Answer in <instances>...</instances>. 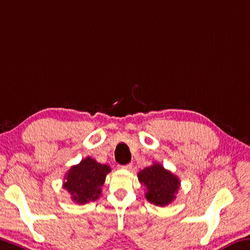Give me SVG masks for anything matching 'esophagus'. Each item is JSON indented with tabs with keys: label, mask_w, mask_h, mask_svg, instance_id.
Returning <instances> with one entry per match:
<instances>
[{
	"label": "esophagus",
	"mask_w": 250,
	"mask_h": 250,
	"mask_svg": "<svg viewBox=\"0 0 250 250\" xmlns=\"http://www.w3.org/2000/svg\"><path fill=\"white\" fill-rule=\"evenodd\" d=\"M132 166L131 165H125V166H120V169H125V170H131Z\"/></svg>",
	"instance_id": "esophagus-1"
}]
</instances>
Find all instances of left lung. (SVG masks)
<instances>
[{
  "mask_svg": "<svg viewBox=\"0 0 250 250\" xmlns=\"http://www.w3.org/2000/svg\"><path fill=\"white\" fill-rule=\"evenodd\" d=\"M138 179L146 188V200L160 207L172 203L180 187L178 177L157 162L141 170Z\"/></svg>",
  "mask_w": 250,
  "mask_h": 250,
  "instance_id": "obj_1",
  "label": "left lung"
}]
</instances>
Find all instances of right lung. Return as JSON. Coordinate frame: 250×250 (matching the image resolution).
Here are the masks:
<instances>
[{"label": "right lung", "instance_id": "obj_1", "mask_svg": "<svg viewBox=\"0 0 250 250\" xmlns=\"http://www.w3.org/2000/svg\"><path fill=\"white\" fill-rule=\"evenodd\" d=\"M110 171L108 165L99 164L88 157L70 168L64 177L63 188L68 190L71 199L79 205L94 201L101 195V187Z\"/></svg>", "mask_w": 250, "mask_h": 250}]
</instances>
